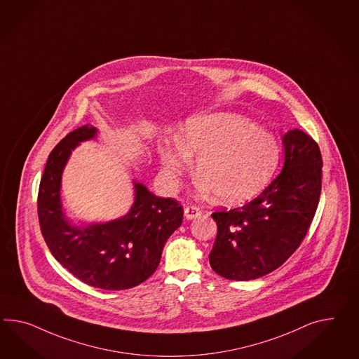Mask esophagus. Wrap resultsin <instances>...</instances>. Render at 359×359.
I'll use <instances>...</instances> for the list:
<instances>
[{
  "label": "esophagus",
  "instance_id": "34e87169",
  "mask_svg": "<svg viewBox=\"0 0 359 359\" xmlns=\"http://www.w3.org/2000/svg\"><path fill=\"white\" fill-rule=\"evenodd\" d=\"M201 213H202V211H201L196 205H186V207H184V217H186L187 220L196 219L198 216H201Z\"/></svg>",
  "mask_w": 359,
  "mask_h": 359
}]
</instances>
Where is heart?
I'll use <instances>...</instances> for the list:
<instances>
[{"label": "heart", "instance_id": "b5f03b06", "mask_svg": "<svg viewBox=\"0 0 359 359\" xmlns=\"http://www.w3.org/2000/svg\"><path fill=\"white\" fill-rule=\"evenodd\" d=\"M161 165L172 180L187 173L196 158L199 190L222 203H241L260 193L276 172V138L233 113L196 116L184 122L177 143L158 146Z\"/></svg>", "mask_w": 359, "mask_h": 359}]
</instances>
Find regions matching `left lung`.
<instances>
[{
	"label": "left lung",
	"mask_w": 359,
	"mask_h": 359,
	"mask_svg": "<svg viewBox=\"0 0 359 359\" xmlns=\"http://www.w3.org/2000/svg\"><path fill=\"white\" fill-rule=\"evenodd\" d=\"M281 173L243 207L213 212L217 236L212 269L228 280L248 281L283 266L304 241L322 191V154L302 130L283 137Z\"/></svg>",
	"instance_id": "1"
}]
</instances>
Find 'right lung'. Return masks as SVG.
Returning a JSON list of instances; mask_svg holds the SVG:
<instances>
[{"instance_id": "obj_1", "label": "right lung", "mask_w": 359, "mask_h": 359, "mask_svg": "<svg viewBox=\"0 0 359 359\" xmlns=\"http://www.w3.org/2000/svg\"><path fill=\"white\" fill-rule=\"evenodd\" d=\"M97 137L84 125L69 133L49 154L37 195L40 229L53 257L84 284L123 290L142 284L160 263L168 238L184 219L180 203L158 198L138 181L134 203L120 219L76 225L65 215L61 180L72 151Z\"/></svg>"}]
</instances>
